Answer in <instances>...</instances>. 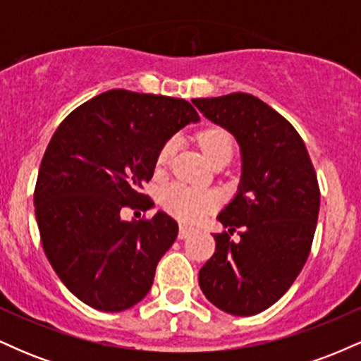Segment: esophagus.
I'll list each match as a JSON object with an SVG mask.
<instances>
[{
    "mask_svg": "<svg viewBox=\"0 0 361 361\" xmlns=\"http://www.w3.org/2000/svg\"><path fill=\"white\" fill-rule=\"evenodd\" d=\"M192 233H193L192 227H188V226H180V233H178V238H180V239H186V238H190V235H192Z\"/></svg>",
    "mask_w": 361,
    "mask_h": 361,
    "instance_id": "esophagus-1",
    "label": "esophagus"
}]
</instances>
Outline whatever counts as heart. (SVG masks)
<instances>
[{
  "label": "heart",
  "mask_w": 361,
  "mask_h": 361,
  "mask_svg": "<svg viewBox=\"0 0 361 361\" xmlns=\"http://www.w3.org/2000/svg\"><path fill=\"white\" fill-rule=\"evenodd\" d=\"M197 142L200 146L207 159L215 163L219 159H231L234 152V140L229 132L224 127L212 126L202 128L197 134ZM176 151V139H168L163 146L159 147L156 156V168L164 169L171 161ZM159 204L171 214L173 217L180 219L183 222H197L202 215L212 210L217 204V195L209 190L192 188V186L183 183H171L161 192Z\"/></svg>",
  "instance_id": "obj_1"
}]
</instances>
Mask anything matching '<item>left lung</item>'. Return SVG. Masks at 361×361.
I'll return each mask as SVG.
<instances>
[{
  "label": "left lung",
  "instance_id": "left-lung-1",
  "mask_svg": "<svg viewBox=\"0 0 361 361\" xmlns=\"http://www.w3.org/2000/svg\"><path fill=\"white\" fill-rule=\"evenodd\" d=\"M193 105L233 132L243 152L241 185L217 217L226 231L214 234L198 283L224 312L255 316L287 292L309 258L321 200L316 169L299 132L259 98L231 93Z\"/></svg>",
  "mask_w": 361,
  "mask_h": 361
}]
</instances>
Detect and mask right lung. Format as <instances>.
<instances>
[{
  "instance_id": "right-lung-1",
  "label": "right lung",
  "mask_w": 361,
  "mask_h": 361,
  "mask_svg": "<svg viewBox=\"0 0 361 361\" xmlns=\"http://www.w3.org/2000/svg\"><path fill=\"white\" fill-rule=\"evenodd\" d=\"M197 120L183 98L110 90L73 110L54 132L37 176L35 217L57 276L90 307L120 312L151 288L178 222L164 212L126 222L120 212L152 205L142 190L157 151Z\"/></svg>"
}]
</instances>
